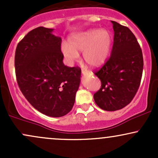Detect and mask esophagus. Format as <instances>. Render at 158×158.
<instances>
[{
  "instance_id": "obj_1",
  "label": "esophagus",
  "mask_w": 158,
  "mask_h": 158,
  "mask_svg": "<svg viewBox=\"0 0 158 158\" xmlns=\"http://www.w3.org/2000/svg\"><path fill=\"white\" fill-rule=\"evenodd\" d=\"M81 73L83 76H87L88 75V71L86 70H81Z\"/></svg>"
}]
</instances>
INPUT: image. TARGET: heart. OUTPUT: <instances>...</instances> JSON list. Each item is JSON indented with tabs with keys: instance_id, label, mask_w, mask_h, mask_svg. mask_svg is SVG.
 <instances>
[{
	"instance_id": "1",
	"label": "heart",
	"mask_w": 158,
	"mask_h": 158,
	"mask_svg": "<svg viewBox=\"0 0 158 158\" xmlns=\"http://www.w3.org/2000/svg\"><path fill=\"white\" fill-rule=\"evenodd\" d=\"M111 47V35L106 29H90L70 35L68 44H63L61 50L69 64L79 59L82 52L83 59L92 68H99L106 62Z\"/></svg>"
}]
</instances>
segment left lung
<instances>
[{"label": "left lung", "mask_w": 158, "mask_h": 158, "mask_svg": "<svg viewBox=\"0 0 158 158\" xmlns=\"http://www.w3.org/2000/svg\"><path fill=\"white\" fill-rule=\"evenodd\" d=\"M114 32L111 54L104 65L94 72L101 81L94 94L96 104L108 111L129 104L138 90L142 78L143 58L138 41L129 29L111 21Z\"/></svg>", "instance_id": "8db88e82"}]
</instances>
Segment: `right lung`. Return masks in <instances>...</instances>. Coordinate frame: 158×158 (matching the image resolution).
<instances>
[{"label": "right lung", "mask_w": 158, "mask_h": 158, "mask_svg": "<svg viewBox=\"0 0 158 158\" xmlns=\"http://www.w3.org/2000/svg\"><path fill=\"white\" fill-rule=\"evenodd\" d=\"M52 30L39 27L29 32L17 45L15 68L27 101L45 115L60 117L73 108L81 69L64 64L61 39Z\"/></svg>", "instance_id": "add662e5"}]
</instances>
